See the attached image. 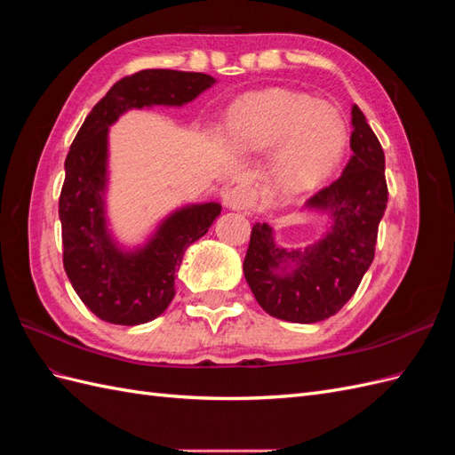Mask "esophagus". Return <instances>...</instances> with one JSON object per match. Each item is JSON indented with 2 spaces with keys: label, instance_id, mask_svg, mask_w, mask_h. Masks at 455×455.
Returning <instances> with one entry per match:
<instances>
[{
  "label": "esophagus",
  "instance_id": "obj_1",
  "mask_svg": "<svg viewBox=\"0 0 455 455\" xmlns=\"http://www.w3.org/2000/svg\"><path fill=\"white\" fill-rule=\"evenodd\" d=\"M222 199H224V204L233 211H251L256 206L258 194L256 189L251 188L249 184H241V186L226 189Z\"/></svg>",
  "mask_w": 455,
  "mask_h": 455
}]
</instances>
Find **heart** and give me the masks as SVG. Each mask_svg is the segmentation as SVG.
<instances>
[{"mask_svg": "<svg viewBox=\"0 0 455 455\" xmlns=\"http://www.w3.org/2000/svg\"><path fill=\"white\" fill-rule=\"evenodd\" d=\"M228 127L231 140L249 149L284 142L277 172L291 188L321 180L334 169L347 142L336 109L288 91H271L243 102L231 112Z\"/></svg>", "mask_w": 455, "mask_h": 455, "instance_id": "heart-1", "label": "heart"}]
</instances>
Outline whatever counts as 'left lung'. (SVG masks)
I'll use <instances>...</instances> for the list:
<instances>
[{
	"mask_svg": "<svg viewBox=\"0 0 455 455\" xmlns=\"http://www.w3.org/2000/svg\"><path fill=\"white\" fill-rule=\"evenodd\" d=\"M353 156L332 184L307 199L332 212V231L306 251L275 244L267 224H254L243 271L258 304L288 323H319L336 315L359 288L376 254L379 220L387 209L385 156L356 106L351 109ZM284 260L295 269L279 274Z\"/></svg>",
	"mask_w": 455,
	"mask_h": 455,
	"instance_id": "1",
	"label": "left lung"
}]
</instances>
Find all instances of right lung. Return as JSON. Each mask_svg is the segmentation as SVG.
I'll return each instance as SVG.
<instances>
[{"mask_svg": "<svg viewBox=\"0 0 455 455\" xmlns=\"http://www.w3.org/2000/svg\"><path fill=\"white\" fill-rule=\"evenodd\" d=\"M214 84L199 72L142 70L125 76L106 92L81 125L64 163L59 199L62 261L81 301L112 324L154 321L172 301L174 277L188 246L201 239L222 206L194 204L164 220L139 252H121L106 233L104 184L108 127L131 108L182 106Z\"/></svg>", "mask_w": 455, "mask_h": 455, "instance_id": "obj_1", "label": "right lung"}]
</instances>
